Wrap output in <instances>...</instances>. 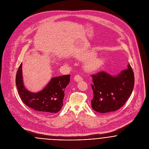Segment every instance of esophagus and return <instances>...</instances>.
<instances>
[{"label": "esophagus", "mask_w": 149, "mask_h": 149, "mask_svg": "<svg viewBox=\"0 0 149 149\" xmlns=\"http://www.w3.org/2000/svg\"><path fill=\"white\" fill-rule=\"evenodd\" d=\"M74 80H75L76 81H77V82L81 81L83 80V78H82L80 75H78V74H77V75H76V76H74Z\"/></svg>", "instance_id": "esophagus-1"}]
</instances>
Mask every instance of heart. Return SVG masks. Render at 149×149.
<instances>
[{
    "label": "heart",
    "mask_w": 149,
    "mask_h": 149,
    "mask_svg": "<svg viewBox=\"0 0 149 149\" xmlns=\"http://www.w3.org/2000/svg\"><path fill=\"white\" fill-rule=\"evenodd\" d=\"M96 53L93 52H88L80 54L79 56L80 60L87 59L84 63V68L88 72H95L99 69L103 64L104 60L102 58L95 56Z\"/></svg>",
    "instance_id": "heart-1"
}]
</instances>
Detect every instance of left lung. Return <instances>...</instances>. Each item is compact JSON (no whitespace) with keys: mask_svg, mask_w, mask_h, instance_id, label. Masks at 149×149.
Instances as JSON below:
<instances>
[{"mask_svg":"<svg viewBox=\"0 0 149 149\" xmlns=\"http://www.w3.org/2000/svg\"><path fill=\"white\" fill-rule=\"evenodd\" d=\"M91 77L93 92L92 108L102 114L115 111L123 106L130 97L134 86V74L130 64L127 69L116 76L103 71Z\"/></svg>","mask_w":149,"mask_h":149,"instance_id":"left-lung-1","label":"left lung"}]
</instances>
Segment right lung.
Instances as JSON below:
<instances>
[{"mask_svg": "<svg viewBox=\"0 0 149 149\" xmlns=\"http://www.w3.org/2000/svg\"><path fill=\"white\" fill-rule=\"evenodd\" d=\"M22 65L21 63L17 70L15 83L23 103L42 115L59 112L63 106L65 89L69 83L70 74L53 77L42 91L33 93L23 85Z\"/></svg>", "mask_w": 149, "mask_h": 149, "instance_id": "obj_1", "label": "right lung"}]
</instances>
